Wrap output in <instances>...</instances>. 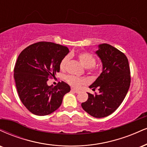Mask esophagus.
I'll list each match as a JSON object with an SVG mask.
<instances>
[{
  "instance_id": "34e87169",
  "label": "esophagus",
  "mask_w": 147,
  "mask_h": 147,
  "mask_svg": "<svg viewBox=\"0 0 147 147\" xmlns=\"http://www.w3.org/2000/svg\"><path fill=\"white\" fill-rule=\"evenodd\" d=\"M71 90H72V92H74L77 93V94H78V93H79V92H80V91H79V90H76V89H74V88H72V89H71Z\"/></svg>"
}]
</instances>
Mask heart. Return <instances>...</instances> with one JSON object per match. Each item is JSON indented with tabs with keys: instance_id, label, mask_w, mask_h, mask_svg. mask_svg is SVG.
Wrapping results in <instances>:
<instances>
[{
	"instance_id": "heart-1",
	"label": "heart",
	"mask_w": 147,
	"mask_h": 147,
	"mask_svg": "<svg viewBox=\"0 0 147 147\" xmlns=\"http://www.w3.org/2000/svg\"><path fill=\"white\" fill-rule=\"evenodd\" d=\"M77 59L79 60L82 66L86 68H93L94 65L96 63V58L95 57L89 53H79L76 55ZM68 61V57L66 56L61 59L60 62L59 67L61 70H64L66 68L67 62ZM66 81L68 83L70 86L75 88L80 87L81 85L84 84L86 81L84 79L79 78L73 75H67L65 77Z\"/></svg>"
}]
</instances>
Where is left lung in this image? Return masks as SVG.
Here are the masks:
<instances>
[{
    "mask_svg": "<svg viewBox=\"0 0 147 147\" xmlns=\"http://www.w3.org/2000/svg\"><path fill=\"white\" fill-rule=\"evenodd\" d=\"M95 53L102 62V72L90 88H98V94L88 93V98L81 103L88 114L94 118L109 116L119 107L130 86L129 61L125 55L107 44L98 45Z\"/></svg>",
    "mask_w": 147,
    "mask_h": 147,
    "instance_id": "1",
    "label": "left lung"
}]
</instances>
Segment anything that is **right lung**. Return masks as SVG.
I'll return each instance as SVG.
<instances>
[{"mask_svg": "<svg viewBox=\"0 0 147 147\" xmlns=\"http://www.w3.org/2000/svg\"><path fill=\"white\" fill-rule=\"evenodd\" d=\"M68 53L64 46L40 42L19 55L14 68L16 86L23 105L33 114L46 116L55 112L70 92V87L63 81L55 87L47 84L49 77L59 72L60 62Z\"/></svg>", "mask_w": 147, "mask_h": 147, "instance_id": "add662e5", "label": "right lung"}]
</instances>
